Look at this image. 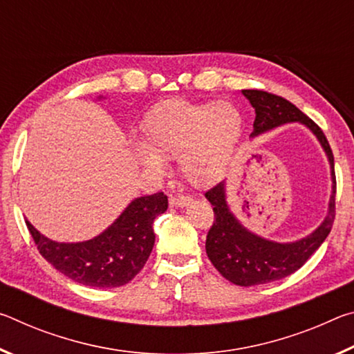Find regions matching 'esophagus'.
Here are the masks:
<instances>
[{"label":"esophagus","mask_w":354,"mask_h":354,"mask_svg":"<svg viewBox=\"0 0 354 354\" xmlns=\"http://www.w3.org/2000/svg\"><path fill=\"white\" fill-rule=\"evenodd\" d=\"M170 206L171 207H185L192 201L187 195H170Z\"/></svg>","instance_id":"1"}]
</instances>
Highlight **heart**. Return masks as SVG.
Masks as SVG:
<instances>
[{
    "label": "heart",
    "mask_w": 354,
    "mask_h": 354,
    "mask_svg": "<svg viewBox=\"0 0 354 354\" xmlns=\"http://www.w3.org/2000/svg\"><path fill=\"white\" fill-rule=\"evenodd\" d=\"M242 129V112L227 101L167 100L147 115L143 139L149 149L139 145L136 154L153 171L162 169L160 159L179 156L183 176L196 187H203L225 171Z\"/></svg>",
    "instance_id": "heart-1"
}]
</instances>
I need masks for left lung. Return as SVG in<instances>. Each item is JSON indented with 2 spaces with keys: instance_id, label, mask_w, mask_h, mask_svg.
Masks as SVG:
<instances>
[{
  "instance_id": "obj_1",
  "label": "left lung",
  "mask_w": 354,
  "mask_h": 354,
  "mask_svg": "<svg viewBox=\"0 0 354 354\" xmlns=\"http://www.w3.org/2000/svg\"><path fill=\"white\" fill-rule=\"evenodd\" d=\"M251 106L254 107L256 118L251 137L259 136L281 124L299 122L308 127L322 143L331 165L333 194L329 209L323 223L308 237L297 242L278 243L267 241L250 232L241 225L234 214L230 211L225 200V183H218L209 189L205 196L214 206V223L206 237V253L221 277L232 284L250 287L267 284L283 279L297 272L314 251L325 242L335 218V173L334 156L326 136L313 120L298 109L295 104L283 97L263 91H242Z\"/></svg>"
}]
</instances>
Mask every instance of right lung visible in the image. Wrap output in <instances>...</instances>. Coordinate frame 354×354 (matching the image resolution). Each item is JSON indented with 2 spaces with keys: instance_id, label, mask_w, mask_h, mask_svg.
Wrapping results in <instances>:
<instances>
[{
  "instance_id": "obj_1",
  "label": "right lung",
  "mask_w": 354,
  "mask_h": 354,
  "mask_svg": "<svg viewBox=\"0 0 354 354\" xmlns=\"http://www.w3.org/2000/svg\"><path fill=\"white\" fill-rule=\"evenodd\" d=\"M167 207L164 192L140 196L100 236L77 243L53 242L28 220L26 226L39 253L56 270L80 284L111 289L128 284L145 266L156 239L154 218Z\"/></svg>"
}]
</instances>
